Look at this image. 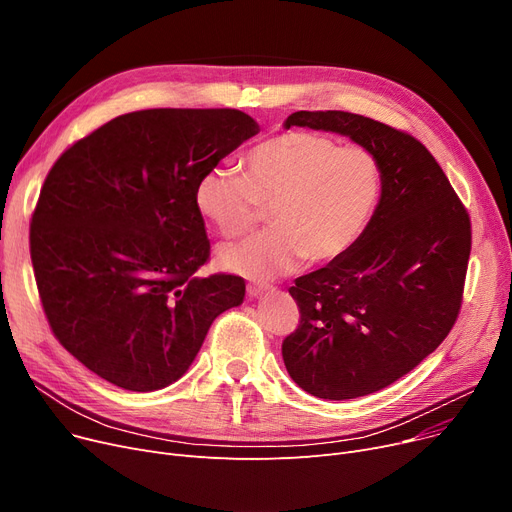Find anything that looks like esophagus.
Segmentation results:
<instances>
[{
  "label": "esophagus",
  "mask_w": 512,
  "mask_h": 512,
  "mask_svg": "<svg viewBox=\"0 0 512 512\" xmlns=\"http://www.w3.org/2000/svg\"><path fill=\"white\" fill-rule=\"evenodd\" d=\"M270 288H272L270 284H263V282H251V284L247 286V294H249L251 299H255V297H261V294H263V292H267Z\"/></svg>",
  "instance_id": "obj_1"
}]
</instances>
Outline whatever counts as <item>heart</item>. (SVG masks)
Wrapping results in <instances>:
<instances>
[{"label":"heart","mask_w":512,"mask_h":512,"mask_svg":"<svg viewBox=\"0 0 512 512\" xmlns=\"http://www.w3.org/2000/svg\"><path fill=\"white\" fill-rule=\"evenodd\" d=\"M245 174L211 168L197 180L195 205L226 238L247 234L270 207L265 232L228 245L226 270L267 280L288 274L305 257L326 263L361 236L380 203V159L328 134L286 130L251 147Z\"/></svg>","instance_id":"obj_1"}]
</instances>
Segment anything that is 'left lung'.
<instances>
[{"label":"left lung","instance_id":"obj_1","mask_svg":"<svg viewBox=\"0 0 512 512\" xmlns=\"http://www.w3.org/2000/svg\"><path fill=\"white\" fill-rule=\"evenodd\" d=\"M380 159L382 199L353 247L288 288L301 321L282 342L305 392L346 400L394 384L432 355L461 313L471 218L413 134L351 112H294Z\"/></svg>","mask_w":512,"mask_h":512}]
</instances>
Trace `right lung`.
<instances>
[{
  "instance_id": "right-lung-1",
  "label": "right lung",
  "mask_w": 512,
  "mask_h": 512,
  "mask_svg": "<svg viewBox=\"0 0 512 512\" xmlns=\"http://www.w3.org/2000/svg\"><path fill=\"white\" fill-rule=\"evenodd\" d=\"M257 122L240 110H141L101 124L51 166L31 220V261L47 324L110 384L176 382L245 280L197 276L209 238L195 205L201 174Z\"/></svg>"
}]
</instances>
